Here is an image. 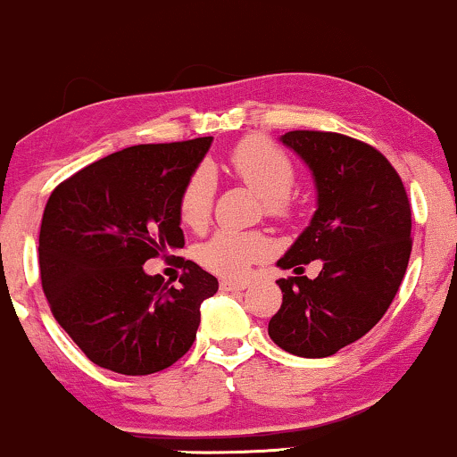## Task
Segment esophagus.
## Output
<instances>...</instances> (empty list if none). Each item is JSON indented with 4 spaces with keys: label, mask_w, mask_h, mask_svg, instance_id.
Listing matches in <instances>:
<instances>
[{
    "label": "esophagus",
    "mask_w": 457,
    "mask_h": 457,
    "mask_svg": "<svg viewBox=\"0 0 457 457\" xmlns=\"http://www.w3.org/2000/svg\"><path fill=\"white\" fill-rule=\"evenodd\" d=\"M219 287L223 292H240L246 287V281H232V279H221L219 281Z\"/></svg>",
    "instance_id": "34e87169"
}]
</instances>
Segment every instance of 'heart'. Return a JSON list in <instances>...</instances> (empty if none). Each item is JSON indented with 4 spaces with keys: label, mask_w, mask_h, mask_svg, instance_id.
I'll list each match as a JSON object with an SVG mask.
<instances>
[{
    "label": "heart",
    "mask_w": 457,
    "mask_h": 457,
    "mask_svg": "<svg viewBox=\"0 0 457 457\" xmlns=\"http://www.w3.org/2000/svg\"><path fill=\"white\" fill-rule=\"evenodd\" d=\"M229 162L234 174L262 197L266 212L275 217L287 212L296 174L290 159L277 145L262 137H249L236 145ZM214 191H217V180L211 167H197L188 176L178 202L182 223L193 229H202L211 219ZM269 251L270 240L266 234L219 229L206 243L197 246V260L204 269L217 275L238 277Z\"/></svg>",
    "instance_id": "obj_1"
}]
</instances>
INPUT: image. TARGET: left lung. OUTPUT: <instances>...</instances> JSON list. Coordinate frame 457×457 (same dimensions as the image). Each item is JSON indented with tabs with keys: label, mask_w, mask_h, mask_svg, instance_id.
I'll list each match as a JSON object with an SVG mask.
<instances>
[{
	"label": "left lung",
	"mask_w": 457,
	"mask_h": 457,
	"mask_svg": "<svg viewBox=\"0 0 457 457\" xmlns=\"http://www.w3.org/2000/svg\"><path fill=\"white\" fill-rule=\"evenodd\" d=\"M281 141L312 170L318 208L277 262L283 303L269 335L286 353L322 359L370 333L395 298L411 258V204L393 165L363 141L290 130ZM323 260L316 280L302 264Z\"/></svg>",
	"instance_id": "left-lung-1"
}]
</instances>
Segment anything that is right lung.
Wrapping results in <instances>:
<instances>
[{
	"mask_svg": "<svg viewBox=\"0 0 457 457\" xmlns=\"http://www.w3.org/2000/svg\"><path fill=\"white\" fill-rule=\"evenodd\" d=\"M211 144L130 145L51 193L40 225V281L60 327L98 367L154 374L195 342L199 307L219 290L217 277L178 258L185 272L174 287L144 264L185 246L178 202Z\"/></svg>",
	"mask_w": 457,
	"mask_h": 457,
	"instance_id": "obj_1",
	"label": "right lung"
}]
</instances>
